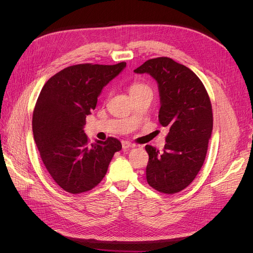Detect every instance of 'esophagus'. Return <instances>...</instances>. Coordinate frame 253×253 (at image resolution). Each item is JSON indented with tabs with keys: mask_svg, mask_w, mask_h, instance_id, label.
Here are the masks:
<instances>
[{
	"mask_svg": "<svg viewBox=\"0 0 253 253\" xmlns=\"http://www.w3.org/2000/svg\"><path fill=\"white\" fill-rule=\"evenodd\" d=\"M122 147L123 149H130V148H134L135 144H133L132 142H129V141H126V140H123L122 141Z\"/></svg>",
	"mask_w": 253,
	"mask_h": 253,
	"instance_id": "obj_1",
	"label": "esophagus"
}]
</instances>
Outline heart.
Segmentation results:
<instances>
[{
  "label": "heart",
  "mask_w": 253,
  "mask_h": 253,
  "mask_svg": "<svg viewBox=\"0 0 253 253\" xmlns=\"http://www.w3.org/2000/svg\"><path fill=\"white\" fill-rule=\"evenodd\" d=\"M144 89H150V88L147 85H144L142 83L134 82V83H132L131 86L129 87V92H130V94H133V93L139 92V91L144 90Z\"/></svg>",
  "instance_id": "1"
}]
</instances>
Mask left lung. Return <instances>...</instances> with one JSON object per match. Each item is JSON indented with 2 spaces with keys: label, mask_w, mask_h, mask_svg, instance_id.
I'll use <instances>...</instances> for the list:
<instances>
[{
  "label": "left lung",
  "mask_w": 253,
  "mask_h": 253,
  "mask_svg": "<svg viewBox=\"0 0 253 253\" xmlns=\"http://www.w3.org/2000/svg\"><path fill=\"white\" fill-rule=\"evenodd\" d=\"M134 73L149 74L157 81L159 122L169 129L163 152L145 145L148 183L164 194L178 193L195 179L205 161L213 127L209 95L193 71L169 57L150 59Z\"/></svg>",
  "instance_id": "obj_1"
}]
</instances>
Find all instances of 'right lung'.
<instances>
[{
    "instance_id": "obj_1",
    "label": "right lung",
    "mask_w": 253,
    "mask_h": 253,
    "mask_svg": "<svg viewBox=\"0 0 253 253\" xmlns=\"http://www.w3.org/2000/svg\"><path fill=\"white\" fill-rule=\"evenodd\" d=\"M125 66L72 65L51 77L40 92L33 114L34 138L50 176L65 192L76 195L95 188L114 154L122 149L114 137L90 144L84 126L102 88Z\"/></svg>"
}]
</instances>
